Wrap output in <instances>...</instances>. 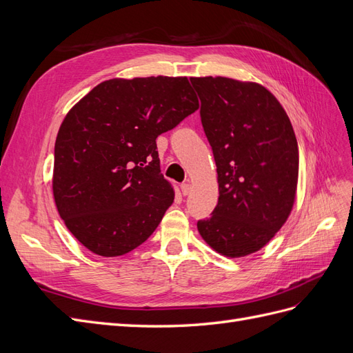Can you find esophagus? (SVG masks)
<instances>
[{"mask_svg": "<svg viewBox=\"0 0 353 353\" xmlns=\"http://www.w3.org/2000/svg\"><path fill=\"white\" fill-rule=\"evenodd\" d=\"M181 191H183L184 196H188L190 191H191V184L190 183H183V184H181Z\"/></svg>", "mask_w": 353, "mask_h": 353, "instance_id": "esophagus-1", "label": "esophagus"}]
</instances>
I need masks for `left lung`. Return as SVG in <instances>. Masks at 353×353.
Instances as JSON below:
<instances>
[{
  "mask_svg": "<svg viewBox=\"0 0 353 353\" xmlns=\"http://www.w3.org/2000/svg\"><path fill=\"white\" fill-rule=\"evenodd\" d=\"M215 157L219 197L197 230L213 250L241 258L268 243L296 199L299 147L280 101L262 85L223 77L190 78Z\"/></svg>",
  "mask_w": 353,
  "mask_h": 353,
  "instance_id": "1",
  "label": "left lung"
}]
</instances>
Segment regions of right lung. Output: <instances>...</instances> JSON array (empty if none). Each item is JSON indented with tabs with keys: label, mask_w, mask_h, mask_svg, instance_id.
<instances>
[{
	"label": "right lung",
	"mask_w": 353,
	"mask_h": 353,
	"mask_svg": "<svg viewBox=\"0 0 353 353\" xmlns=\"http://www.w3.org/2000/svg\"><path fill=\"white\" fill-rule=\"evenodd\" d=\"M199 109L185 77L99 83L66 114L54 145L52 194L85 248L113 258L143 244L174 201L156 138Z\"/></svg>",
	"instance_id": "obj_1"
}]
</instances>
